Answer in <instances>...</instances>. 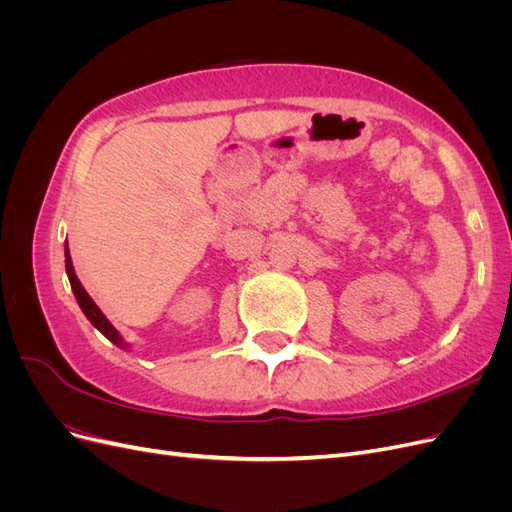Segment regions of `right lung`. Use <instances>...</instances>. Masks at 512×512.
<instances>
[{
    "label": "right lung",
    "mask_w": 512,
    "mask_h": 512,
    "mask_svg": "<svg viewBox=\"0 0 512 512\" xmlns=\"http://www.w3.org/2000/svg\"><path fill=\"white\" fill-rule=\"evenodd\" d=\"M66 273H68V280H70L74 297H76V301H79V305H81V309H83V314L87 316V320H89L91 324H94V327H96L104 337L111 339L113 344H117V346H121V348H126L128 344L123 342L121 335L117 333V329L113 327V324L106 320V316L100 312V307H98L94 301H91V297L85 292L83 284L79 282V277H76L74 267H72V258H70L68 243H66Z\"/></svg>",
    "instance_id": "obj_1"
}]
</instances>
